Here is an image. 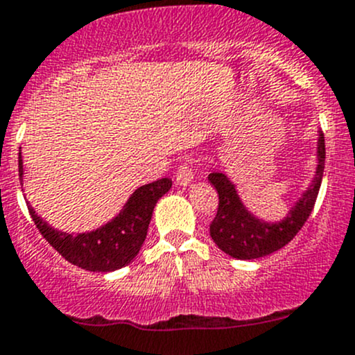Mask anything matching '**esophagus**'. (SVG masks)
<instances>
[{"mask_svg": "<svg viewBox=\"0 0 355 355\" xmlns=\"http://www.w3.org/2000/svg\"><path fill=\"white\" fill-rule=\"evenodd\" d=\"M175 180H177V184L180 185V187H187V185H191L192 180H194V171H192V168L189 166V164H182L177 170Z\"/></svg>", "mask_w": 355, "mask_h": 355, "instance_id": "obj_1", "label": "esophagus"}]
</instances>
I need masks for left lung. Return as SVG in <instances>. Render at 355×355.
<instances>
[{"label": "left lung", "instance_id": "8db88e82", "mask_svg": "<svg viewBox=\"0 0 355 355\" xmlns=\"http://www.w3.org/2000/svg\"><path fill=\"white\" fill-rule=\"evenodd\" d=\"M324 135L318 132L316 170L313 180L292 204L288 213L282 220H263L245 206L237 192V185L225 171L214 170L207 175V180L216 189L220 204L209 234L218 249L235 259H257L287 245L302 228L313 211L320 192L324 170Z\"/></svg>", "mask_w": 355, "mask_h": 355}]
</instances>
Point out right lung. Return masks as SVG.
Masks as SVG:
<instances>
[{
    "label": "right lung",
    "mask_w": 355,
    "mask_h": 355,
    "mask_svg": "<svg viewBox=\"0 0 355 355\" xmlns=\"http://www.w3.org/2000/svg\"><path fill=\"white\" fill-rule=\"evenodd\" d=\"M19 175L24 182L22 153H19ZM24 185V184H22ZM171 189L170 178H159L135 189L120 213L101 227L89 232H62L42 220L27 202L34 225L68 263L87 271L110 273L127 266L141 250L148 235L156 202Z\"/></svg>",
    "instance_id": "add662e5"
}]
</instances>
